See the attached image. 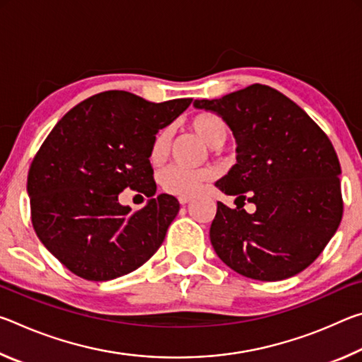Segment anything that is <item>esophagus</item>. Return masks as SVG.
Masks as SVG:
<instances>
[{
	"label": "esophagus",
	"instance_id": "esophagus-1",
	"mask_svg": "<svg viewBox=\"0 0 362 362\" xmlns=\"http://www.w3.org/2000/svg\"><path fill=\"white\" fill-rule=\"evenodd\" d=\"M189 201H192V196H179V203H180L182 206L189 203Z\"/></svg>",
	"mask_w": 362,
	"mask_h": 362
}]
</instances>
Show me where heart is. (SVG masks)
Wrapping results in <instances>:
<instances>
[{
	"instance_id": "heart-1",
	"label": "heart",
	"mask_w": 362,
	"mask_h": 362,
	"mask_svg": "<svg viewBox=\"0 0 362 362\" xmlns=\"http://www.w3.org/2000/svg\"><path fill=\"white\" fill-rule=\"evenodd\" d=\"M189 129L212 150L222 148L226 139H228V124L217 113L203 112L193 116L189 119ZM170 140H173V132L169 127H163L161 131L156 132L148 150V161L151 166H159L168 158ZM211 177L212 170L209 168L183 169L179 166H170L159 174L158 182L163 192L177 196H188L198 192Z\"/></svg>"
}]
</instances>
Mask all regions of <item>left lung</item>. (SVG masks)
I'll return each mask as SVG.
<instances>
[{"instance_id":"obj_1","label":"left lung","mask_w":362,"mask_h":362,"mask_svg":"<svg viewBox=\"0 0 362 362\" xmlns=\"http://www.w3.org/2000/svg\"><path fill=\"white\" fill-rule=\"evenodd\" d=\"M193 105L222 116L238 144L236 164L216 187L243 204L217 203L214 250L246 278L296 276L317 259L341 220L332 142L296 102L265 84ZM244 200L256 204L255 213L242 209Z\"/></svg>"}]
</instances>
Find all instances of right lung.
<instances>
[{
	"label": "right lung",
	"instance_id": "right-lung-1",
	"mask_svg": "<svg viewBox=\"0 0 362 362\" xmlns=\"http://www.w3.org/2000/svg\"><path fill=\"white\" fill-rule=\"evenodd\" d=\"M192 100L153 103L107 90L73 107L49 132L28 170L32 223L49 252L76 276H124L163 244L180 209L177 198L159 194L132 211L117 194L126 187L156 193L151 140Z\"/></svg>",
	"mask_w": 362,
	"mask_h": 362
}]
</instances>
